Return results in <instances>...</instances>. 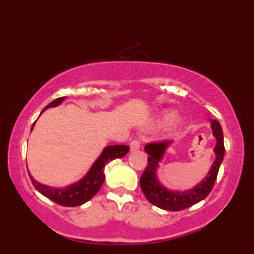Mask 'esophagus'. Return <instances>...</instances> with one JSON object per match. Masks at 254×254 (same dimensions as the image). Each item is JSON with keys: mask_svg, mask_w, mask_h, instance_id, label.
<instances>
[{"mask_svg": "<svg viewBox=\"0 0 254 254\" xmlns=\"http://www.w3.org/2000/svg\"><path fill=\"white\" fill-rule=\"evenodd\" d=\"M140 147H141V143H140L139 140L135 139V140H132L130 142L131 151H137V150L140 149Z\"/></svg>", "mask_w": 254, "mask_h": 254, "instance_id": "34e87169", "label": "esophagus"}]
</instances>
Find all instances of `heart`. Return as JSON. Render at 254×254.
<instances>
[{"mask_svg": "<svg viewBox=\"0 0 254 254\" xmlns=\"http://www.w3.org/2000/svg\"><path fill=\"white\" fill-rule=\"evenodd\" d=\"M171 118V114H167L165 117V120H169Z\"/></svg>", "mask_w": 254, "mask_h": 254, "instance_id": "obj_1", "label": "heart"}]
</instances>
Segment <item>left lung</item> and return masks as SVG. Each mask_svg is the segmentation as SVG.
Masks as SVG:
<instances>
[{
    "label": "left lung",
    "mask_w": 254,
    "mask_h": 254,
    "mask_svg": "<svg viewBox=\"0 0 254 254\" xmlns=\"http://www.w3.org/2000/svg\"><path fill=\"white\" fill-rule=\"evenodd\" d=\"M212 130L217 141L214 148V151L216 153V159H215L212 168H210L208 175L206 176L203 182H200L197 186L187 191H170L159 184L157 180L156 169L158 162L162 158L166 148L170 144V141L151 142L145 145L144 150L149 154L148 165L145 167L143 174L141 175L140 187L142 189L145 198L150 203L161 209L177 212V210L190 207V206L195 205L208 196L214 187L215 180L217 178L218 170H220V166L225 153L223 131L221 124L216 120L212 121Z\"/></svg>",
    "instance_id": "1"
}]
</instances>
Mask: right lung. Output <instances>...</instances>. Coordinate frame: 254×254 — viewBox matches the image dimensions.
Returning <instances> with one entry per match:
<instances>
[{"instance_id": "add662e5", "label": "right lung", "mask_w": 254, "mask_h": 254, "mask_svg": "<svg viewBox=\"0 0 254 254\" xmlns=\"http://www.w3.org/2000/svg\"><path fill=\"white\" fill-rule=\"evenodd\" d=\"M65 97H58L53 101L50 104L47 105L42 112L48 109V107L57 106L62 103ZM41 112V113H42ZM34 123L32 124V127ZM31 127V130H32ZM130 148L127 145H111V147H106L103 150L100 158L94 162L91 170L88 174L80 180V182L76 183L71 186L63 189L53 188L46 185H42L34 180L31 175L29 174L30 179H31L32 185L38 191L41 192L42 195L46 196L47 198L55 201L56 204L66 206V207H75V206H79L81 204L86 203L89 199H92L94 196L97 194L100 190L103 183H104L105 175H104V168L107 162L113 160L117 158H123L127 153Z\"/></svg>"}]
</instances>
